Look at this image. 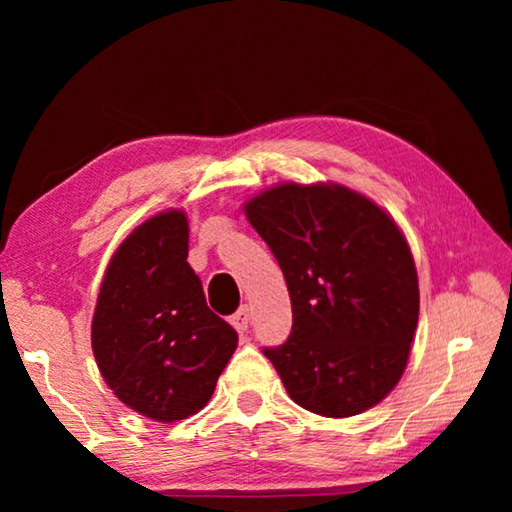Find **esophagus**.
Here are the masks:
<instances>
[{"instance_id": "esophagus-1", "label": "esophagus", "mask_w": 512, "mask_h": 512, "mask_svg": "<svg viewBox=\"0 0 512 512\" xmlns=\"http://www.w3.org/2000/svg\"><path fill=\"white\" fill-rule=\"evenodd\" d=\"M248 323H250V307L248 305H244V307H239L235 314L230 316V325L237 329V332H246L248 329Z\"/></svg>"}]
</instances>
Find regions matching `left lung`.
Returning <instances> with one entry per match:
<instances>
[{
  "instance_id": "1",
  "label": "left lung",
  "mask_w": 512,
  "mask_h": 512,
  "mask_svg": "<svg viewBox=\"0 0 512 512\" xmlns=\"http://www.w3.org/2000/svg\"><path fill=\"white\" fill-rule=\"evenodd\" d=\"M287 280L293 327L264 354L289 397L325 418L393 391L418 327L413 255L395 221L343 185H277L244 205Z\"/></svg>"
}]
</instances>
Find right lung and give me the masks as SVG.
<instances>
[{
    "label": "right lung",
    "instance_id": "right-lung-1",
    "mask_svg": "<svg viewBox=\"0 0 512 512\" xmlns=\"http://www.w3.org/2000/svg\"><path fill=\"white\" fill-rule=\"evenodd\" d=\"M187 253L185 212L151 216L112 255L92 318L101 377L126 406L158 422L201 411L239 341L207 307Z\"/></svg>",
    "mask_w": 512,
    "mask_h": 512
}]
</instances>
